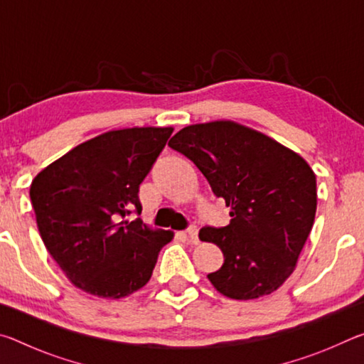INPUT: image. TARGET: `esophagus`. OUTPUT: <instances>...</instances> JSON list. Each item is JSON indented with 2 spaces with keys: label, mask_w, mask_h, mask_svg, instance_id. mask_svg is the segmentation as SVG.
<instances>
[{
  "label": "esophagus",
  "mask_w": 364,
  "mask_h": 364,
  "mask_svg": "<svg viewBox=\"0 0 364 364\" xmlns=\"http://www.w3.org/2000/svg\"><path fill=\"white\" fill-rule=\"evenodd\" d=\"M186 232H188V237H189L191 242L199 244V230H197V226L191 225L188 230H186Z\"/></svg>",
  "instance_id": "esophagus-1"
}]
</instances>
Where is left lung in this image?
Segmentation results:
<instances>
[{
	"label": "left lung",
	"instance_id": "8db88e82",
	"mask_svg": "<svg viewBox=\"0 0 364 364\" xmlns=\"http://www.w3.org/2000/svg\"><path fill=\"white\" fill-rule=\"evenodd\" d=\"M168 146L193 160L231 208L228 226H204L200 241L223 252L207 274L220 294L250 300L292 274L316 213V176L304 159L267 134L230 120L189 125Z\"/></svg>",
	"mask_w": 364,
	"mask_h": 364
}]
</instances>
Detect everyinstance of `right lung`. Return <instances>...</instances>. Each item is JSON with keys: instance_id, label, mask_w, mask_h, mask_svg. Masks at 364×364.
Segmentation results:
<instances>
[{"instance_id": "add662e5", "label": "right lung", "mask_w": 364, "mask_h": 364, "mask_svg": "<svg viewBox=\"0 0 364 364\" xmlns=\"http://www.w3.org/2000/svg\"><path fill=\"white\" fill-rule=\"evenodd\" d=\"M173 128H125L73 147L35 176L30 199L40 236L67 278L82 291L122 299L151 279L173 232L141 218L139 184Z\"/></svg>"}]
</instances>
